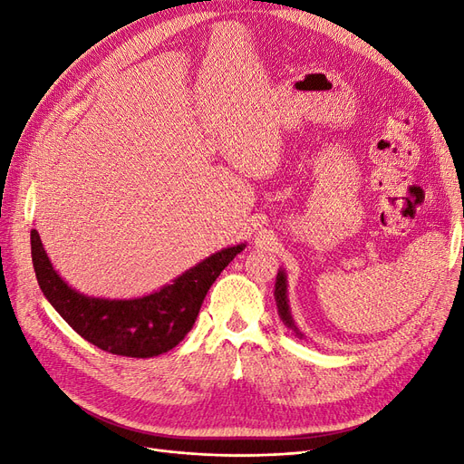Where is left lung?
I'll use <instances>...</instances> for the list:
<instances>
[{"label":"left lung","mask_w":464,"mask_h":464,"mask_svg":"<svg viewBox=\"0 0 464 464\" xmlns=\"http://www.w3.org/2000/svg\"><path fill=\"white\" fill-rule=\"evenodd\" d=\"M275 300H276V307H278V315L280 319L285 321V325H288L294 333H296L300 339H304V334L298 331L296 323H294L292 315H290V305H288V296H286V275L285 271H278L276 275V283H275Z\"/></svg>","instance_id":"obj_1"}]
</instances>
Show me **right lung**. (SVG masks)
<instances>
[{"instance_id": "right-lung-1", "label": "right lung", "mask_w": 464, "mask_h": 464, "mask_svg": "<svg viewBox=\"0 0 464 464\" xmlns=\"http://www.w3.org/2000/svg\"><path fill=\"white\" fill-rule=\"evenodd\" d=\"M244 247L246 244H240L217 251L149 296L106 300L85 296L69 286L52 266L38 232L31 230L36 280L53 310L91 344L130 358L159 356L184 341L208 288Z\"/></svg>"}]
</instances>
